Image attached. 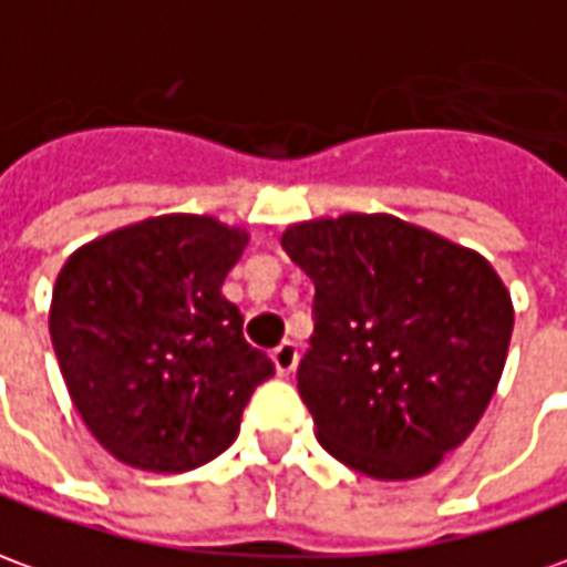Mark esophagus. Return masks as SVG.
Here are the masks:
<instances>
[{
    "label": "esophagus",
    "instance_id": "obj_1",
    "mask_svg": "<svg viewBox=\"0 0 567 567\" xmlns=\"http://www.w3.org/2000/svg\"><path fill=\"white\" fill-rule=\"evenodd\" d=\"M272 362H276V371L279 374H291L297 365V347L291 340H282L276 350H272Z\"/></svg>",
    "mask_w": 567,
    "mask_h": 567
}]
</instances>
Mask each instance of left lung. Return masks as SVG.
I'll use <instances>...</instances> for the list:
<instances>
[{
  "label": "left lung",
  "mask_w": 567,
  "mask_h": 567,
  "mask_svg": "<svg viewBox=\"0 0 567 567\" xmlns=\"http://www.w3.org/2000/svg\"><path fill=\"white\" fill-rule=\"evenodd\" d=\"M282 248L316 285L297 390L322 449L371 478L430 473L497 390L504 282L476 251L390 215L297 224Z\"/></svg>",
  "instance_id": "8db88e82"
}]
</instances>
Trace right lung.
<instances>
[{"mask_svg": "<svg viewBox=\"0 0 567 567\" xmlns=\"http://www.w3.org/2000/svg\"><path fill=\"white\" fill-rule=\"evenodd\" d=\"M245 243L215 217L165 215L63 264L51 343L82 421L122 463L187 473L215 461L251 393L276 374L220 295Z\"/></svg>", "mask_w": 567, "mask_h": 567, "instance_id": "obj_1", "label": "right lung"}]
</instances>
